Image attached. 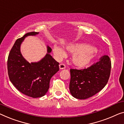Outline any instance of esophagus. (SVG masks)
Listing matches in <instances>:
<instances>
[{"label":"esophagus","instance_id":"esophagus-1","mask_svg":"<svg viewBox=\"0 0 124 124\" xmlns=\"http://www.w3.org/2000/svg\"><path fill=\"white\" fill-rule=\"evenodd\" d=\"M59 68H60V70L64 69V68H66V66L64 65V64H60V65H59Z\"/></svg>","mask_w":124,"mask_h":124}]
</instances>
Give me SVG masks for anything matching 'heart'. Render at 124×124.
<instances>
[{"instance_id":"b5f03b06","label":"heart","mask_w":124,"mask_h":124,"mask_svg":"<svg viewBox=\"0 0 124 124\" xmlns=\"http://www.w3.org/2000/svg\"><path fill=\"white\" fill-rule=\"evenodd\" d=\"M66 49L73 52L72 61L76 66L85 67L89 65L95 60L97 50L91 46L82 43L70 44L66 46ZM53 53L57 60H61L66 56V53L61 47L55 44L53 47Z\"/></svg>"}]
</instances>
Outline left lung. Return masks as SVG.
Returning <instances> with one entry per match:
<instances>
[{"mask_svg": "<svg viewBox=\"0 0 124 124\" xmlns=\"http://www.w3.org/2000/svg\"><path fill=\"white\" fill-rule=\"evenodd\" d=\"M111 68L110 57L105 55L86 69H71L70 93L76 99L84 100L95 95L106 86Z\"/></svg>", "mask_w": 124, "mask_h": 124, "instance_id": "8db88e82", "label": "left lung"}]
</instances>
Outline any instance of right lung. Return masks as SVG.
I'll return each mask as SVG.
<instances>
[{
  "instance_id": "right-lung-1",
  "label": "right lung",
  "mask_w": 124,
  "mask_h": 124,
  "mask_svg": "<svg viewBox=\"0 0 124 124\" xmlns=\"http://www.w3.org/2000/svg\"><path fill=\"white\" fill-rule=\"evenodd\" d=\"M39 32L25 34L15 42L9 54L7 66L9 79L16 89L33 98L43 96L48 92L51 78L59 71V63L52 58V49L47 46V53L38 62L29 63L22 56L21 46L28 36Z\"/></svg>"
}]
</instances>
